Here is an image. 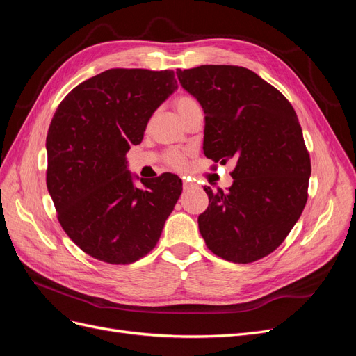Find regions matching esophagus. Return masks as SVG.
Here are the masks:
<instances>
[{
	"label": "esophagus",
	"instance_id": "obj_1",
	"mask_svg": "<svg viewBox=\"0 0 356 356\" xmlns=\"http://www.w3.org/2000/svg\"><path fill=\"white\" fill-rule=\"evenodd\" d=\"M182 186H184V190H190L193 187V182L188 178L182 177Z\"/></svg>",
	"mask_w": 356,
	"mask_h": 356
}]
</instances>
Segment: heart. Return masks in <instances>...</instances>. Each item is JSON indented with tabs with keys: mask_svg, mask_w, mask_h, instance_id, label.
<instances>
[{
	"mask_svg": "<svg viewBox=\"0 0 356 356\" xmlns=\"http://www.w3.org/2000/svg\"><path fill=\"white\" fill-rule=\"evenodd\" d=\"M195 106H199L197 101L195 98H191V96H188V95H181L175 99V110H177L178 115H182L188 110L195 108ZM168 163L172 168H177V169L184 168L186 166V154L179 153V152H170L168 154Z\"/></svg>",
	"mask_w": 356,
	"mask_h": 356,
	"instance_id": "heart-1",
	"label": "heart"
}]
</instances>
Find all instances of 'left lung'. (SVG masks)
<instances>
[{
    "instance_id": "1",
    "label": "left lung",
    "mask_w": 356,
    "mask_h": 356,
    "mask_svg": "<svg viewBox=\"0 0 356 356\" xmlns=\"http://www.w3.org/2000/svg\"><path fill=\"white\" fill-rule=\"evenodd\" d=\"M204 113L203 153L236 163L227 190L204 186L209 207L199 230L209 250L232 263L273 252L307 202L310 157L293 105L255 72L233 65L177 71Z\"/></svg>"
}]
</instances>
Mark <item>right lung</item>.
Instances as JSON below:
<instances>
[{"instance_id":"right-lung-1","label":"right lung","mask_w":356,"mask_h":356,"mask_svg":"<svg viewBox=\"0 0 356 356\" xmlns=\"http://www.w3.org/2000/svg\"><path fill=\"white\" fill-rule=\"evenodd\" d=\"M178 89L174 71L114 68L74 88L47 132V190L70 239L90 257L129 264L157 245L182 191L174 174L127 169L149 117Z\"/></svg>"}]
</instances>
